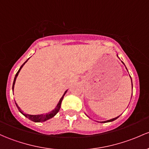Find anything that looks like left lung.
<instances>
[{"instance_id":"1","label":"left lung","mask_w":149,"mask_h":149,"mask_svg":"<svg viewBox=\"0 0 149 149\" xmlns=\"http://www.w3.org/2000/svg\"><path fill=\"white\" fill-rule=\"evenodd\" d=\"M117 57H118V58H119V57H118V55H117ZM122 63H123V62H122ZM123 64H124V63H123ZM126 69H127V68H126ZM129 76H130V75H129ZM130 78H131V76H130ZM131 82H132V80H131ZM132 89H133V84H132ZM118 117H119V116H117V117H116V118H112V119H110V120H106V121H102V122H103H103H105V123H107V122H111V121H113V120H114L117 119V118H118ZM88 118H89V117H88ZM102 122H101V123H102Z\"/></svg>"}]
</instances>
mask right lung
Returning a JSON list of instances; mask_svg holds the SVG:
<instances>
[{"label":"right lung","mask_w":149,"mask_h":149,"mask_svg":"<svg viewBox=\"0 0 149 149\" xmlns=\"http://www.w3.org/2000/svg\"><path fill=\"white\" fill-rule=\"evenodd\" d=\"M29 59H28V60H29ZM28 60L26 61L24 63H23V65H21V68H19V70H18V71L17 72V73H16V74H15V78H14L13 84V87H12V88H13V92L14 85H15V80H16L17 76H18V73H19L20 70H21V68H23V65H24V64L26 63L28 61ZM67 91H68V90L65 91V93H64V94L62 95V97H61V98L60 101H59V102L58 103L57 106H56V108H55V109H54V110L51 111V112L48 113H46V114H40V115H30V114H26V113H23V111H22L21 109V108H20L19 106H18V104H17V103H16V102H15V105H16L17 108H18V111H19L21 112V113L23 114V116H26V118H29V119L31 120H33V121H34V122H43V121H46V120H47L50 119V118H53V117L55 116L56 115V113H57L59 111V110H60V108H61V102H62V101H63V98L64 95H65V93H66Z\"/></svg>","instance_id":"1"}]
</instances>
